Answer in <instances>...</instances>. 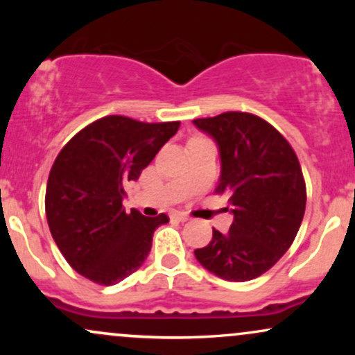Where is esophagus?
<instances>
[{"mask_svg": "<svg viewBox=\"0 0 355 355\" xmlns=\"http://www.w3.org/2000/svg\"><path fill=\"white\" fill-rule=\"evenodd\" d=\"M170 217L180 220V222H187V220H190V217L185 214V211H172V215H170Z\"/></svg>", "mask_w": 355, "mask_h": 355, "instance_id": "34e87169", "label": "esophagus"}]
</instances>
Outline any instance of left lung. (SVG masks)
I'll list each match as a JSON object with an SVG mask.
<instances>
[{"instance_id": "obj_1", "label": "left lung", "mask_w": 355, "mask_h": 355, "mask_svg": "<svg viewBox=\"0 0 355 355\" xmlns=\"http://www.w3.org/2000/svg\"><path fill=\"white\" fill-rule=\"evenodd\" d=\"M193 125L217 141L222 173L217 193L229 195V234L214 229L210 243L195 250L207 270L229 282L266 274L294 242L307 191L299 158L282 133L263 118L225 112Z\"/></svg>"}]
</instances>
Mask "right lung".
Listing matches in <instances>:
<instances>
[{"label": "right lung", "instance_id": "right-lung-1", "mask_svg": "<svg viewBox=\"0 0 355 355\" xmlns=\"http://www.w3.org/2000/svg\"><path fill=\"white\" fill-rule=\"evenodd\" d=\"M180 121L145 123L121 115L93 121L61 148L48 177L44 209L67 262L92 282L115 285L141 267L165 214H126L125 185L135 182Z\"/></svg>", "mask_w": 355, "mask_h": 355}]
</instances>
